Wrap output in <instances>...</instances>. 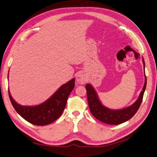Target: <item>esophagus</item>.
Returning a JSON list of instances; mask_svg holds the SVG:
<instances>
[{"label":"esophagus","mask_w":157,"mask_h":157,"mask_svg":"<svg viewBox=\"0 0 157 157\" xmlns=\"http://www.w3.org/2000/svg\"><path fill=\"white\" fill-rule=\"evenodd\" d=\"M76 80L79 84H84L87 82V77L83 72H79L76 76Z\"/></svg>","instance_id":"1"}]
</instances>
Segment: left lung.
Returning a JSON list of instances; mask_svg holds the SVG:
<instances>
[{
    "label": "left lung",
    "instance_id": "left-lung-1",
    "mask_svg": "<svg viewBox=\"0 0 157 157\" xmlns=\"http://www.w3.org/2000/svg\"><path fill=\"white\" fill-rule=\"evenodd\" d=\"M143 63H144V67L145 66V63L143 59ZM146 87V77L145 75V82L143 86L142 90L140 92V94L134 104L130 106H128L125 109L120 110H112L106 106H103L101 101H99L97 94L95 90L92 86L88 84L86 86V89L87 91V98L90 111L94 117L99 121L106 124L110 125H119L122 123H124L129 119H131L132 117L136 114L138 111V109L140 106L142 102L143 96Z\"/></svg>",
    "mask_w": 157,
    "mask_h": 157
}]
</instances>
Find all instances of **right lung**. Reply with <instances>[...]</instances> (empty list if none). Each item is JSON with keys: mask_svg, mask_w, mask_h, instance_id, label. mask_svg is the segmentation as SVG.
<instances>
[{"mask_svg": "<svg viewBox=\"0 0 157 157\" xmlns=\"http://www.w3.org/2000/svg\"><path fill=\"white\" fill-rule=\"evenodd\" d=\"M75 86L73 78L62 85L54 94L42 104L34 106H22L17 104L11 97L10 101L18 114L29 123L35 125H46L56 121L61 115L67 101L68 96Z\"/></svg>", "mask_w": 157, "mask_h": 157, "instance_id": "add662e5", "label": "right lung"}]
</instances>
